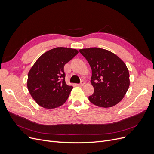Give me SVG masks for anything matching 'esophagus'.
Masks as SVG:
<instances>
[{
  "label": "esophagus",
  "instance_id": "34e87169",
  "mask_svg": "<svg viewBox=\"0 0 154 154\" xmlns=\"http://www.w3.org/2000/svg\"><path fill=\"white\" fill-rule=\"evenodd\" d=\"M85 84V82L84 80H81V82H80V84H78V85H79V86H83Z\"/></svg>",
  "mask_w": 154,
  "mask_h": 154
}]
</instances>
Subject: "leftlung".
Masks as SVG:
<instances>
[{
    "label": "left lung",
    "mask_w": 154,
    "mask_h": 154,
    "mask_svg": "<svg viewBox=\"0 0 154 154\" xmlns=\"http://www.w3.org/2000/svg\"><path fill=\"white\" fill-rule=\"evenodd\" d=\"M79 52L92 69L94 92L88 100L98 107L114 106L124 98L130 85L126 65L116 54L103 48H83Z\"/></svg>",
    "instance_id": "obj_1"
}]
</instances>
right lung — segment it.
I'll return each mask as SVG.
<instances>
[{"label": "right lung", "instance_id": "add662e5", "mask_svg": "<svg viewBox=\"0 0 154 154\" xmlns=\"http://www.w3.org/2000/svg\"><path fill=\"white\" fill-rule=\"evenodd\" d=\"M77 54L76 49L54 48L40 56L32 66L28 74L27 87L40 106L54 109L66 102L73 87L66 83L63 67Z\"/></svg>", "mask_w": 154, "mask_h": 154}]
</instances>
